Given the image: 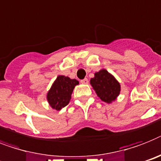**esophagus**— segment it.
Returning <instances> with one entry per match:
<instances>
[{
  "label": "esophagus",
  "instance_id": "1",
  "mask_svg": "<svg viewBox=\"0 0 161 161\" xmlns=\"http://www.w3.org/2000/svg\"><path fill=\"white\" fill-rule=\"evenodd\" d=\"M80 83L84 84V85H87V84L89 83L88 79H87V78H85V79L81 80H80Z\"/></svg>",
  "mask_w": 161,
  "mask_h": 161
}]
</instances>
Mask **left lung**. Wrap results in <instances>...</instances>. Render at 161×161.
Here are the masks:
<instances>
[{
    "instance_id": "obj_1",
    "label": "left lung",
    "mask_w": 161,
    "mask_h": 161,
    "mask_svg": "<svg viewBox=\"0 0 161 161\" xmlns=\"http://www.w3.org/2000/svg\"><path fill=\"white\" fill-rule=\"evenodd\" d=\"M90 85L98 97L105 103H111L120 94V83L105 69L95 73V76L90 79Z\"/></svg>"
}]
</instances>
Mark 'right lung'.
Masks as SVG:
<instances>
[{"label": "right lung", "instance_id": "1", "mask_svg": "<svg viewBox=\"0 0 161 161\" xmlns=\"http://www.w3.org/2000/svg\"><path fill=\"white\" fill-rule=\"evenodd\" d=\"M79 81L68 76L58 75L47 94V100L53 109L61 110L69 103L71 94Z\"/></svg>", "mask_w": 161, "mask_h": 161}]
</instances>
